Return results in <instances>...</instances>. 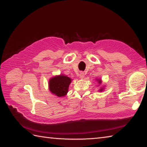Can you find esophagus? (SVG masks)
Listing matches in <instances>:
<instances>
[{"label": "esophagus", "instance_id": "1", "mask_svg": "<svg viewBox=\"0 0 147 147\" xmlns=\"http://www.w3.org/2000/svg\"><path fill=\"white\" fill-rule=\"evenodd\" d=\"M80 78L81 79H83L85 78V73L83 72H81L80 73Z\"/></svg>", "mask_w": 147, "mask_h": 147}]
</instances>
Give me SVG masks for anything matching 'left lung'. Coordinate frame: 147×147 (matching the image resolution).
<instances>
[{
	"instance_id": "left-lung-1",
	"label": "left lung",
	"mask_w": 147,
	"mask_h": 147,
	"mask_svg": "<svg viewBox=\"0 0 147 147\" xmlns=\"http://www.w3.org/2000/svg\"><path fill=\"white\" fill-rule=\"evenodd\" d=\"M96 82H98V83L99 84V85H100V84L102 83V80H101V79H100V78H96ZM98 86H99V85H98ZM104 86L100 87V89H99V92H102L104 91Z\"/></svg>"
}]
</instances>
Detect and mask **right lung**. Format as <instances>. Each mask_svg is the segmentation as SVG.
Listing matches in <instances>:
<instances>
[{"label": "right lung", "mask_w": 147, "mask_h": 147, "mask_svg": "<svg viewBox=\"0 0 147 147\" xmlns=\"http://www.w3.org/2000/svg\"><path fill=\"white\" fill-rule=\"evenodd\" d=\"M71 81L69 77L62 74L53 76L49 80V89L52 94L59 97L64 96L67 95Z\"/></svg>", "instance_id": "right-lung-1"}]
</instances>
